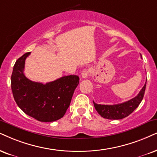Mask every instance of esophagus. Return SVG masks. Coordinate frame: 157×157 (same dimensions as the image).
Returning <instances> with one entry per match:
<instances>
[{
  "mask_svg": "<svg viewBox=\"0 0 157 157\" xmlns=\"http://www.w3.org/2000/svg\"><path fill=\"white\" fill-rule=\"evenodd\" d=\"M81 75H82V78L83 79L88 78L89 75H90V70L88 69H84L82 71V74H81Z\"/></svg>",
  "mask_w": 157,
  "mask_h": 157,
  "instance_id": "esophagus-1",
  "label": "esophagus"
}]
</instances>
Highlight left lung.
I'll return each instance as SVG.
<instances>
[{
    "mask_svg": "<svg viewBox=\"0 0 157 157\" xmlns=\"http://www.w3.org/2000/svg\"><path fill=\"white\" fill-rule=\"evenodd\" d=\"M146 82L138 96L122 104L114 105H101L93 101L95 109L102 117L108 120H121L130 115L139 104L144 98Z\"/></svg>",
    "mask_w": 157,
    "mask_h": 157,
    "instance_id": "left-lung-1",
    "label": "left lung"
}]
</instances>
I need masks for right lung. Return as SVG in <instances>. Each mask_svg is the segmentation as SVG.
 Returning <instances> with one entry per match:
<instances>
[{
  "instance_id": "1",
  "label": "right lung",
  "mask_w": 157,
  "mask_h": 157,
  "mask_svg": "<svg viewBox=\"0 0 157 157\" xmlns=\"http://www.w3.org/2000/svg\"><path fill=\"white\" fill-rule=\"evenodd\" d=\"M29 54L21 56L13 66L11 78L13 98L26 114L40 122L58 120L69 108L80 78L68 75L46 84L31 81L24 74L25 59Z\"/></svg>"
}]
</instances>
